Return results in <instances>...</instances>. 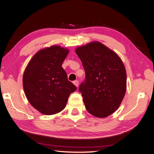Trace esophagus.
<instances>
[{
  "label": "esophagus",
  "instance_id": "34e87169",
  "mask_svg": "<svg viewBox=\"0 0 154 154\" xmlns=\"http://www.w3.org/2000/svg\"><path fill=\"white\" fill-rule=\"evenodd\" d=\"M73 83H74V85H75V86H76V87H78V85H79V82H78L77 80H75V81H74V82H73Z\"/></svg>",
  "mask_w": 154,
  "mask_h": 154
}]
</instances>
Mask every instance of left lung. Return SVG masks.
Here are the masks:
<instances>
[{"label": "left lung", "mask_w": 154, "mask_h": 154, "mask_svg": "<svg viewBox=\"0 0 154 154\" xmlns=\"http://www.w3.org/2000/svg\"><path fill=\"white\" fill-rule=\"evenodd\" d=\"M77 55L85 72L79 86L87 111L97 118H106L120 106L126 91V71L116 52L98 41L77 47Z\"/></svg>", "instance_id": "obj_1"}]
</instances>
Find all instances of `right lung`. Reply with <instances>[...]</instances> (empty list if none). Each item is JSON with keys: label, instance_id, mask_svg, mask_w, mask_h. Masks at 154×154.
<instances>
[{"label": "right lung", "instance_id": "1", "mask_svg": "<svg viewBox=\"0 0 154 154\" xmlns=\"http://www.w3.org/2000/svg\"><path fill=\"white\" fill-rule=\"evenodd\" d=\"M69 50L59 45L40 49L33 56L23 75V88L28 102L47 116L62 111L77 87L68 80L62 67Z\"/></svg>", "mask_w": 154, "mask_h": 154}]
</instances>
